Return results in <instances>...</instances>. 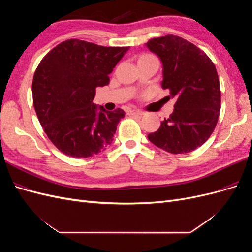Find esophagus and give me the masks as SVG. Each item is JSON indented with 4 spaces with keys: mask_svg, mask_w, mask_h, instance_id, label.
<instances>
[{
    "mask_svg": "<svg viewBox=\"0 0 252 252\" xmlns=\"http://www.w3.org/2000/svg\"><path fill=\"white\" fill-rule=\"evenodd\" d=\"M128 113L131 114V116H133V114H138V116H143V114H144V112L139 110V109H131V110L128 111Z\"/></svg>",
    "mask_w": 252,
    "mask_h": 252,
    "instance_id": "1",
    "label": "esophagus"
}]
</instances>
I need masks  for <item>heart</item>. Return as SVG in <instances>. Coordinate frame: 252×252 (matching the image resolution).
<instances>
[{
    "instance_id": "heart-1",
    "label": "heart",
    "mask_w": 252,
    "mask_h": 252,
    "mask_svg": "<svg viewBox=\"0 0 252 252\" xmlns=\"http://www.w3.org/2000/svg\"><path fill=\"white\" fill-rule=\"evenodd\" d=\"M141 59H155L152 56H148V55H145V56H142Z\"/></svg>"
}]
</instances>
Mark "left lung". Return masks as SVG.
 <instances>
[{"label":"left lung","instance_id":"1","mask_svg":"<svg viewBox=\"0 0 252 252\" xmlns=\"http://www.w3.org/2000/svg\"><path fill=\"white\" fill-rule=\"evenodd\" d=\"M146 47L161 60L162 87L177 102L148 140L174 155L200 147L213 132L220 110V90L215 64L204 51L180 36L155 37Z\"/></svg>","mask_w":252,"mask_h":252}]
</instances>
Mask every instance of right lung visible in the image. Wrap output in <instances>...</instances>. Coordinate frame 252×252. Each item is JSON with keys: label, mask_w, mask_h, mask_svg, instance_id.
<instances>
[{"label": "right lung", "mask_w": 252, "mask_h": 252, "mask_svg": "<svg viewBox=\"0 0 252 252\" xmlns=\"http://www.w3.org/2000/svg\"><path fill=\"white\" fill-rule=\"evenodd\" d=\"M128 49L68 40L37 66L32 81L34 109L45 133L64 155L93 157L112 143L125 112L106 110L94 98L97 87L108 85V75Z\"/></svg>", "instance_id": "add662e5"}]
</instances>
